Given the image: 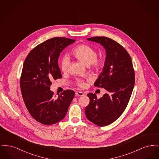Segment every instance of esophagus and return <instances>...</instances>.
<instances>
[{
	"mask_svg": "<svg viewBox=\"0 0 159 159\" xmlns=\"http://www.w3.org/2000/svg\"><path fill=\"white\" fill-rule=\"evenodd\" d=\"M76 95H77V96H83L84 95V93H83L82 92H80V91H77V92H76Z\"/></svg>",
	"mask_w": 159,
	"mask_h": 159,
	"instance_id": "obj_1",
	"label": "esophagus"
}]
</instances>
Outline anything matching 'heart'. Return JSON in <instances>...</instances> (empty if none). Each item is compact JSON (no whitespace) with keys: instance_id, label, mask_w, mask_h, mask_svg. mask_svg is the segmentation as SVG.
Instances as JSON below:
<instances>
[{"instance_id":"heart-1","label":"heart","mask_w":159,"mask_h":159,"mask_svg":"<svg viewBox=\"0 0 159 159\" xmlns=\"http://www.w3.org/2000/svg\"><path fill=\"white\" fill-rule=\"evenodd\" d=\"M71 55L77 60L82 62L91 70L98 71L102 69L104 62L101 59L97 58V52L92 47L87 45H80L75 47L71 52ZM70 64V59L64 57L61 61V69L63 73L67 72ZM87 81H90L88 80ZM76 84L80 88H84L86 85V81L82 79H77Z\"/></svg>"}]
</instances>
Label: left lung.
Segmentation results:
<instances>
[{
  "label": "left lung",
  "mask_w": 159,
  "mask_h": 159,
  "mask_svg": "<svg viewBox=\"0 0 159 159\" xmlns=\"http://www.w3.org/2000/svg\"><path fill=\"white\" fill-rule=\"evenodd\" d=\"M87 39L106 49L104 66L94 86L104 88L107 93L99 99L95 93H88L90 102L85 114L95 125L105 126L116 121L126 108L134 87L135 72L129 54L119 43L104 36Z\"/></svg>",
  "instance_id": "obj_1"
}]
</instances>
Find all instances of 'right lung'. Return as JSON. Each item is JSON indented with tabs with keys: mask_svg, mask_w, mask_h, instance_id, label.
<instances>
[{
	"mask_svg": "<svg viewBox=\"0 0 159 159\" xmlns=\"http://www.w3.org/2000/svg\"><path fill=\"white\" fill-rule=\"evenodd\" d=\"M75 42L66 38L48 39L33 48L24 61L20 78L23 100L31 116L42 124L62 120L75 97L73 90L64 91L58 97L50 90L51 81L62 78L58 64L61 52Z\"/></svg>",
	"mask_w": 159,
	"mask_h": 159,
	"instance_id": "add662e5",
	"label": "right lung"
}]
</instances>
